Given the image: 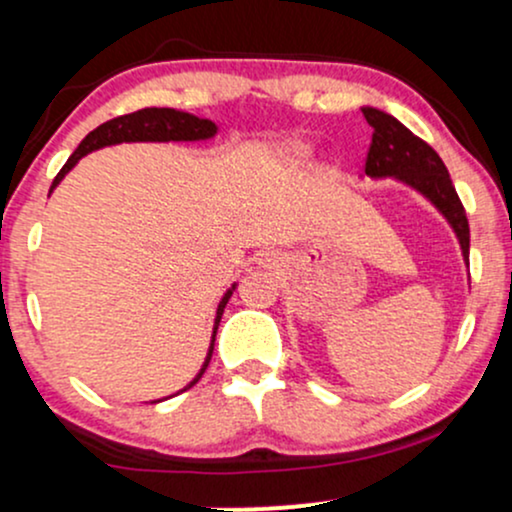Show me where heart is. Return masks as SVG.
<instances>
[{
    "mask_svg": "<svg viewBox=\"0 0 512 512\" xmlns=\"http://www.w3.org/2000/svg\"><path fill=\"white\" fill-rule=\"evenodd\" d=\"M296 154H303V149H296Z\"/></svg>",
    "mask_w": 512,
    "mask_h": 512,
    "instance_id": "heart-1",
    "label": "heart"
}]
</instances>
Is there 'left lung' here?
Segmentation results:
<instances>
[{
	"label": "left lung",
	"mask_w": 512,
	"mask_h": 512,
	"mask_svg": "<svg viewBox=\"0 0 512 512\" xmlns=\"http://www.w3.org/2000/svg\"><path fill=\"white\" fill-rule=\"evenodd\" d=\"M363 117L373 127V142L366 156V175L370 178H397L419 190L436 204L448 219L462 245V255L469 264V221L452 185L448 168L424 139L409 132L402 122L375 108H363Z\"/></svg>",
	"instance_id": "left-lung-1"
}]
</instances>
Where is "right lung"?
Instances as JSON below:
<instances>
[{
	"label": "right lung",
	"instance_id": "obj_1",
	"mask_svg": "<svg viewBox=\"0 0 512 512\" xmlns=\"http://www.w3.org/2000/svg\"><path fill=\"white\" fill-rule=\"evenodd\" d=\"M214 134H216V125L211 120H202V117H195L190 113H180V110H173V108H144V110H137V113L113 117V120L103 122L101 127H96L93 132L86 134L84 142L76 146L74 154L69 156V161L64 163L60 173H57V178L52 180L50 192L55 190L64 175H67L69 170L79 163L81 156L91 154V151H96V149H103V146L122 144V142H199V139H209V137H214ZM233 291H236V284H233V289H228L226 293H223L219 310H216V322H214V334H211L209 354H207V358H204V366L199 368L195 380H192L185 390H190V387L195 385L199 378H202L204 370H207V366H209L211 354H214L216 330H219L223 308H226L228 298H231ZM185 390H180V392H185Z\"/></svg>",
	"mask_w": 512,
	"mask_h": 512
}]
</instances>
